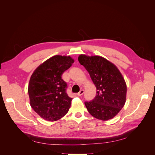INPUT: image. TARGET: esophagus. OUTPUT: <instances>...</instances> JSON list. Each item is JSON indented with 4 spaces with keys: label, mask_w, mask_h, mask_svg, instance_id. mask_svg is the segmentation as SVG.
<instances>
[{
    "label": "esophagus",
    "mask_w": 155,
    "mask_h": 155,
    "mask_svg": "<svg viewBox=\"0 0 155 155\" xmlns=\"http://www.w3.org/2000/svg\"><path fill=\"white\" fill-rule=\"evenodd\" d=\"M84 94V90H81L80 91H79L78 94H77V95L78 96H81V95H83Z\"/></svg>",
    "instance_id": "1"
}]
</instances>
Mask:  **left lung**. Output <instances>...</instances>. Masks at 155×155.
Returning a JSON list of instances; mask_svg holds the SVG:
<instances>
[{"label":"left lung","instance_id":"1","mask_svg":"<svg viewBox=\"0 0 155 155\" xmlns=\"http://www.w3.org/2000/svg\"><path fill=\"white\" fill-rule=\"evenodd\" d=\"M79 63L90 74L96 89V97L85 102L93 117L103 121L113 118L124 107L126 101L127 85L116 65L98 55H79Z\"/></svg>","mask_w":155,"mask_h":155}]
</instances>
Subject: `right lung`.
<instances>
[{
    "instance_id": "right-lung-1",
    "label": "right lung",
    "mask_w": 155,
    "mask_h": 155,
    "mask_svg": "<svg viewBox=\"0 0 155 155\" xmlns=\"http://www.w3.org/2000/svg\"><path fill=\"white\" fill-rule=\"evenodd\" d=\"M70 56L56 55L37 67L31 76L28 88L30 104L46 121H57L66 114L72 98L66 92L63 73L74 63Z\"/></svg>"
}]
</instances>
